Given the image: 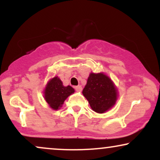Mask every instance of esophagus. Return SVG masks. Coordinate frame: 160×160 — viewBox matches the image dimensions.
Wrapping results in <instances>:
<instances>
[{"label": "esophagus", "mask_w": 160, "mask_h": 160, "mask_svg": "<svg viewBox=\"0 0 160 160\" xmlns=\"http://www.w3.org/2000/svg\"><path fill=\"white\" fill-rule=\"evenodd\" d=\"M82 89V86H80V85L75 86V90H76L77 92H81Z\"/></svg>", "instance_id": "34e87169"}]
</instances>
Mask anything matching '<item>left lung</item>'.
Instances as JSON below:
<instances>
[{
	"mask_svg": "<svg viewBox=\"0 0 160 160\" xmlns=\"http://www.w3.org/2000/svg\"><path fill=\"white\" fill-rule=\"evenodd\" d=\"M82 94L92 109L103 113L114 105L117 100V89L109 77L104 73H91Z\"/></svg>",
	"mask_w": 160,
	"mask_h": 160,
	"instance_id": "1",
	"label": "left lung"
}]
</instances>
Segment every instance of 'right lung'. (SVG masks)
Listing matches in <instances>:
<instances>
[{"mask_svg":"<svg viewBox=\"0 0 160 160\" xmlns=\"http://www.w3.org/2000/svg\"><path fill=\"white\" fill-rule=\"evenodd\" d=\"M74 92V89L71 86H64L58 77H55L47 82L43 92L46 102L53 110L62 108L65 99Z\"/></svg>","mask_w":160,"mask_h":160,"instance_id":"1","label":"right lung"}]
</instances>
